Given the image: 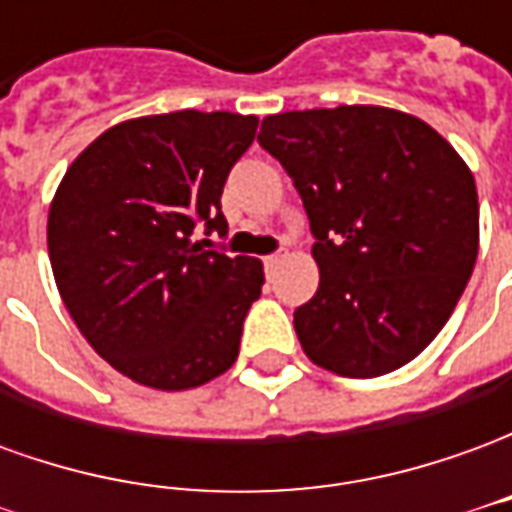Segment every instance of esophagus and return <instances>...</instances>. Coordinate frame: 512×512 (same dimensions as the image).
Masks as SVG:
<instances>
[{"label":"esophagus","mask_w":512,"mask_h":512,"mask_svg":"<svg viewBox=\"0 0 512 512\" xmlns=\"http://www.w3.org/2000/svg\"><path fill=\"white\" fill-rule=\"evenodd\" d=\"M285 257H288V252H285V249H279V252H274V255H268L266 257V268H268V271H274V268H277L279 263L285 260Z\"/></svg>","instance_id":"obj_1"}]
</instances>
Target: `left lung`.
I'll list each match as a JSON object with an SVG mask.
<instances>
[{
	"label": "left lung",
	"instance_id": "obj_1",
	"mask_svg": "<svg viewBox=\"0 0 512 512\" xmlns=\"http://www.w3.org/2000/svg\"><path fill=\"white\" fill-rule=\"evenodd\" d=\"M310 216L318 290L293 312L312 365L376 378L450 321L480 249L472 169L425 120L354 104L263 117Z\"/></svg>",
	"mask_w": 512,
	"mask_h": 512
}]
</instances>
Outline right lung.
Returning a JSON list of instances; mask_svg holds the SVG:
<instances>
[{
	"mask_svg": "<svg viewBox=\"0 0 512 512\" xmlns=\"http://www.w3.org/2000/svg\"><path fill=\"white\" fill-rule=\"evenodd\" d=\"M257 117L169 112L106 128L62 175L49 257L84 340L134 384L180 392L227 373L263 288L257 257L194 241L224 230V180L255 142Z\"/></svg>",
	"mask_w": 512,
	"mask_h": 512,
	"instance_id": "1",
	"label": "right lung"
}]
</instances>
